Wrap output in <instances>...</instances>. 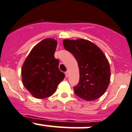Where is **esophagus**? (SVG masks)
<instances>
[{
	"instance_id": "obj_1",
	"label": "esophagus",
	"mask_w": 132,
	"mask_h": 132,
	"mask_svg": "<svg viewBox=\"0 0 132 132\" xmlns=\"http://www.w3.org/2000/svg\"><path fill=\"white\" fill-rule=\"evenodd\" d=\"M65 75H66V77H68V76H69V72L68 71L66 72H65Z\"/></svg>"
}]
</instances>
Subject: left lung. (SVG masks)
Returning a JSON list of instances; mask_svg holds the SVG:
<instances>
[{
    "mask_svg": "<svg viewBox=\"0 0 132 132\" xmlns=\"http://www.w3.org/2000/svg\"><path fill=\"white\" fill-rule=\"evenodd\" d=\"M63 45L78 62L80 80L74 87L75 94L88 101L101 97L109 86L111 77L109 62L101 50L84 39H64Z\"/></svg>",
    "mask_w": 132,
    "mask_h": 132,
    "instance_id": "1",
    "label": "left lung"
}]
</instances>
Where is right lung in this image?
<instances>
[{"label": "right lung", "instance_id": "add662e5", "mask_svg": "<svg viewBox=\"0 0 132 132\" xmlns=\"http://www.w3.org/2000/svg\"><path fill=\"white\" fill-rule=\"evenodd\" d=\"M56 46V40L45 39L31 50L23 64V84L36 98L50 97L65 77L58 68L59 60L54 57Z\"/></svg>", "mask_w": 132, "mask_h": 132}]
</instances>
